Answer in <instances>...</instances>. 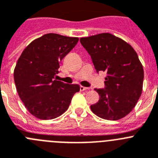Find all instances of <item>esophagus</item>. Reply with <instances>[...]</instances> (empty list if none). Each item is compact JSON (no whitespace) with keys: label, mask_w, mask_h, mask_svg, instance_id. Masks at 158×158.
<instances>
[{"label":"esophagus","mask_w":158,"mask_h":158,"mask_svg":"<svg viewBox=\"0 0 158 158\" xmlns=\"http://www.w3.org/2000/svg\"><path fill=\"white\" fill-rule=\"evenodd\" d=\"M89 87H83V86H81L80 87V90L83 91V90H89Z\"/></svg>","instance_id":"esophagus-1"}]
</instances>
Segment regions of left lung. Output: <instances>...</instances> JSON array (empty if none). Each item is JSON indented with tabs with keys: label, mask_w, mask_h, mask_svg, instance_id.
<instances>
[{
	"label": "left lung",
	"mask_w": 158,
	"mask_h": 158,
	"mask_svg": "<svg viewBox=\"0 0 158 158\" xmlns=\"http://www.w3.org/2000/svg\"><path fill=\"white\" fill-rule=\"evenodd\" d=\"M96 71L106 72L105 88L97 89L99 100L90 106L101 118L119 120L132 111L142 92L144 70L131 45L110 33L80 38Z\"/></svg>",
	"instance_id": "left-lung-1"
}]
</instances>
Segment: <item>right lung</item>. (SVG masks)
<instances>
[{"label": "right lung", "mask_w": 158, "mask_h": 158, "mask_svg": "<svg viewBox=\"0 0 158 158\" xmlns=\"http://www.w3.org/2000/svg\"><path fill=\"white\" fill-rule=\"evenodd\" d=\"M79 38L48 33L31 41L19 57L14 81L29 113L41 120L59 117L68 109L78 84L54 80L60 63L77 44Z\"/></svg>", "instance_id": "add662e5"}]
</instances>
